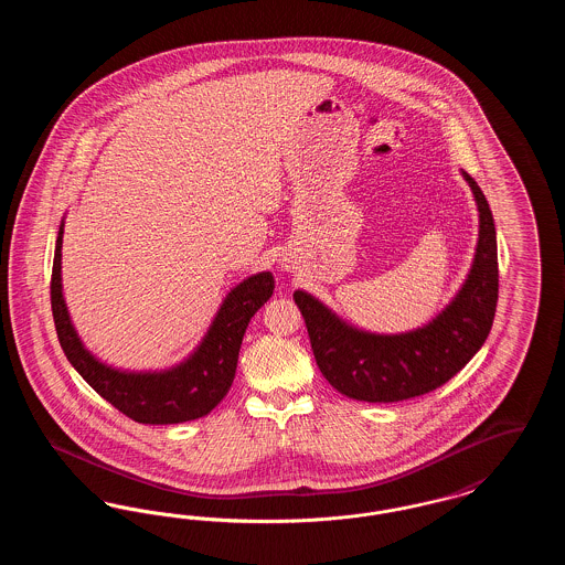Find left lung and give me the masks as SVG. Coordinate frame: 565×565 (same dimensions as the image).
<instances>
[{"label":"left lung","mask_w":565,"mask_h":565,"mask_svg":"<svg viewBox=\"0 0 565 565\" xmlns=\"http://www.w3.org/2000/svg\"><path fill=\"white\" fill-rule=\"evenodd\" d=\"M479 205V243L472 269L456 298L424 328L373 334L341 322L302 290L295 302L326 381L353 401L401 403L445 385L483 348L498 305L495 224L479 184L461 171Z\"/></svg>","instance_id":"8db88e82"}]
</instances>
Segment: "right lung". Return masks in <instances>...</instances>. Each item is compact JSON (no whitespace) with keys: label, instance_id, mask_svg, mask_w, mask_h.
<instances>
[{"label":"right lung","instance_id":"obj_1","mask_svg":"<svg viewBox=\"0 0 565 565\" xmlns=\"http://www.w3.org/2000/svg\"><path fill=\"white\" fill-rule=\"evenodd\" d=\"M61 245L63 224L54 245L51 305L58 343L82 379L137 424L167 426L207 415L233 385L247 323L273 295L269 270L247 277L228 292L203 343L186 362L162 373H122L84 350L72 326L61 292Z\"/></svg>","mask_w":565,"mask_h":565}]
</instances>
